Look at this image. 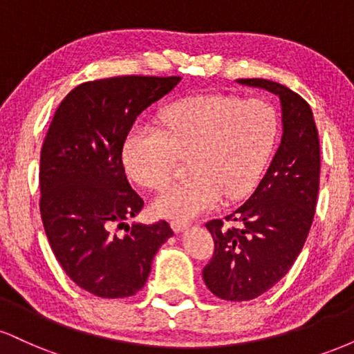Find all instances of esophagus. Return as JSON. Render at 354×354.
I'll return each mask as SVG.
<instances>
[{
	"instance_id": "obj_1",
	"label": "esophagus",
	"mask_w": 354,
	"mask_h": 354,
	"mask_svg": "<svg viewBox=\"0 0 354 354\" xmlns=\"http://www.w3.org/2000/svg\"><path fill=\"white\" fill-rule=\"evenodd\" d=\"M188 226H189L188 223H183V221H171V228H173L174 233H181V231L188 228Z\"/></svg>"
}]
</instances>
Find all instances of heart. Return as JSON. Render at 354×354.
Masks as SVG:
<instances>
[{"label":"heart","instance_id":"b5f03b06","mask_svg":"<svg viewBox=\"0 0 354 354\" xmlns=\"http://www.w3.org/2000/svg\"><path fill=\"white\" fill-rule=\"evenodd\" d=\"M158 129L136 124L123 145V165L131 180L160 189L171 180L178 158L191 156V180L174 183L153 201L158 216L189 221L239 200L258 185L279 135V118L265 100L198 95L161 113Z\"/></svg>","mask_w":354,"mask_h":354}]
</instances>
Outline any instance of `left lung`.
Instances as JSON below:
<instances>
[{
	"label": "left lung",
	"mask_w": 354,
	"mask_h": 354,
	"mask_svg": "<svg viewBox=\"0 0 354 354\" xmlns=\"http://www.w3.org/2000/svg\"><path fill=\"white\" fill-rule=\"evenodd\" d=\"M281 101L283 136L258 188L245 205L206 223L214 253L203 270L208 290L226 301H248L274 286L290 271L310 233L319 189V140L310 104L298 93L270 80H236Z\"/></svg>",
	"instance_id": "8db88e82"
}]
</instances>
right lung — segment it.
Here are the masks:
<instances>
[{
    "label": "right lung",
    "mask_w": 354,
    "mask_h": 354,
    "mask_svg": "<svg viewBox=\"0 0 354 354\" xmlns=\"http://www.w3.org/2000/svg\"><path fill=\"white\" fill-rule=\"evenodd\" d=\"M180 76H116L80 84L61 101L39 161V211L56 259L80 288L126 298L145 286L156 251L173 230L133 223L143 208L124 174L123 145L136 116ZM124 225L118 237L112 228Z\"/></svg>",
    "instance_id": "right-lung-1"
}]
</instances>
